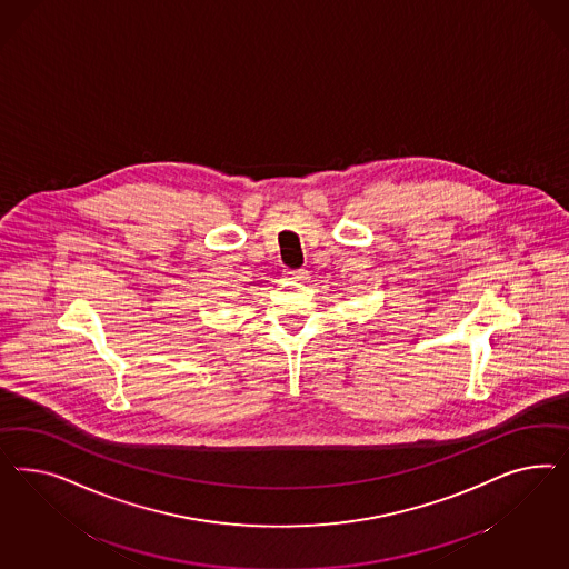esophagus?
<instances>
[{
  "label": "esophagus",
  "instance_id": "obj_1",
  "mask_svg": "<svg viewBox=\"0 0 569 569\" xmlns=\"http://www.w3.org/2000/svg\"><path fill=\"white\" fill-rule=\"evenodd\" d=\"M307 277H309V271H305V269H286L283 271V279H288V281H302Z\"/></svg>",
  "mask_w": 569,
  "mask_h": 569
}]
</instances>
